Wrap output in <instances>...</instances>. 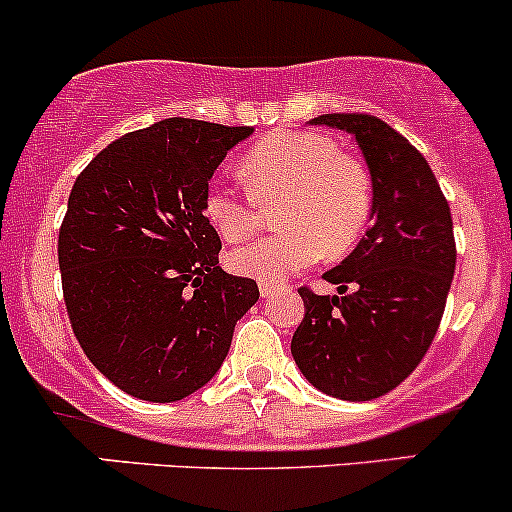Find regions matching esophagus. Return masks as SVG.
I'll return each mask as SVG.
<instances>
[{"instance_id":"1","label":"esophagus","mask_w":512,"mask_h":512,"mask_svg":"<svg viewBox=\"0 0 512 512\" xmlns=\"http://www.w3.org/2000/svg\"><path fill=\"white\" fill-rule=\"evenodd\" d=\"M277 289H279L277 284H267V282H260V294L265 296V299H267V296L277 294Z\"/></svg>"}]
</instances>
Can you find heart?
I'll list each match as a JSON object with an SVG mask.
<instances>
[{
    "label": "heart",
    "mask_w": 512,
    "mask_h": 512,
    "mask_svg": "<svg viewBox=\"0 0 512 512\" xmlns=\"http://www.w3.org/2000/svg\"><path fill=\"white\" fill-rule=\"evenodd\" d=\"M247 194L211 184L204 216L226 243H240L274 211L279 233L230 252L233 272L257 282L282 284L320 255H347L372 216V177L367 167L318 133H279L262 140L240 162Z\"/></svg>",
    "instance_id": "1"
}]
</instances>
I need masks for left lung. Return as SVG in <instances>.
<instances>
[{
    "instance_id": "1",
    "label": "left lung",
    "mask_w": 512,
    "mask_h": 512,
    "mask_svg": "<svg viewBox=\"0 0 512 512\" xmlns=\"http://www.w3.org/2000/svg\"><path fill=\"white\" fill-rule=\"evenodd\" d=\"M357 140L372 174V226L323 274L338 296L308 286L291 340L301 374L328 396L372 401L396 389L428 352L452 286V213L428 160L389 123L369 114H323Z\"/></svg>"
}]
</instances>
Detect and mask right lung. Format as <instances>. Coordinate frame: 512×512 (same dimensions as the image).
Here are the masks:
<instances>
[{"instance_id":"right-lung-1","label":"right lung","mask_w":512,"mask_h":512,"mask_svg":"<svg viewBox=\"0 0 512 512\" xmlns=\"http://www.w3.org/2000/svg\"><path fill=\"white\" fill-rule=\"evenodd\" d=\"M250 126L165 119L106 145L75 179L58 235L72 333L111 384L172 403L221 369L255 279L218 267L209 182Z\"/></svg>"}]
</instances>
